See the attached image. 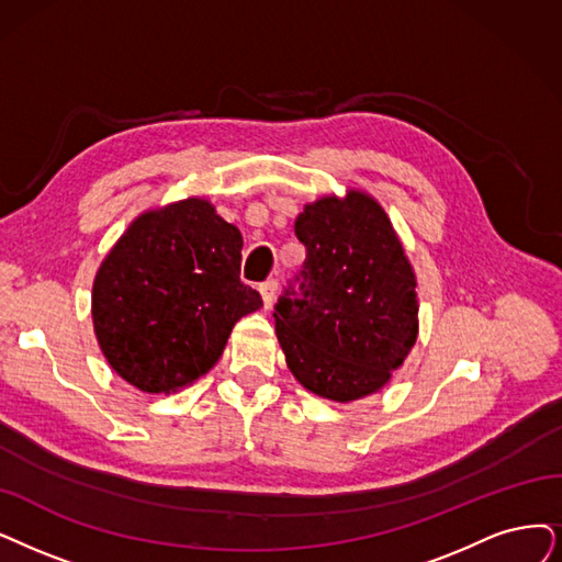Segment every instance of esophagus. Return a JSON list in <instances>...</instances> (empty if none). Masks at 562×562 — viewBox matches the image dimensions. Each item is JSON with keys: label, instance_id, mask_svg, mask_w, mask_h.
Masks as SVG:
<instances>
[{"label": "esophagus", "instance_id": "1", "mask_svg": "<svg viewBox=\"0 0 562 562\" xmlns=\"http://www.w3.org/2000/svg\"><path fill=\"white\" fill-rule=\"evenodd\" d=\"M277 288H279V283L274 279H267L265 283H260V295H262L265 308H272L274 297H277Z\"/></svg>", "mask_w": 562, "mask_h": 562}]
</instances>
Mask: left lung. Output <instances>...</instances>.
I'll return each mask as SVG.
<instances>
[{"mask_svg": "<svg viewBox=\"0 0 562 562\" xmlns=\"http://www.w3.org/2000/svg\"><path fill=\"white\" fill-rule=\"evenodd\" d=\"M306 260L274 306L288 369L318 396L348 403L383 387L417 339L413 267L367 193L321 198L295 221Z\"/></svg>", "mask_w": 562, "mask_h": 562, "instance_id": "1", "label": "left lung"}]
</instances>
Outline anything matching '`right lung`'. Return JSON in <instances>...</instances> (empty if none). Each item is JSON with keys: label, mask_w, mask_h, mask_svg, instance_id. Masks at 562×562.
<instances>
[{"label": "right lung", "mask_w": 562, "mask_h": 562, "mask_svg": "<svg viewBox=\"0 0 562 562\" xmlns=\"http://www.w3.org/2000/svg\"><path fill=\"white\" fill-rule=\"evenodd\" d=\"M239 267L241 235L207 200L138 216L94 279L92 318L108 364L149 394L205 375L235 323L262 306Z\"/></svg>", "instance_id": "1"}]
</instances>
